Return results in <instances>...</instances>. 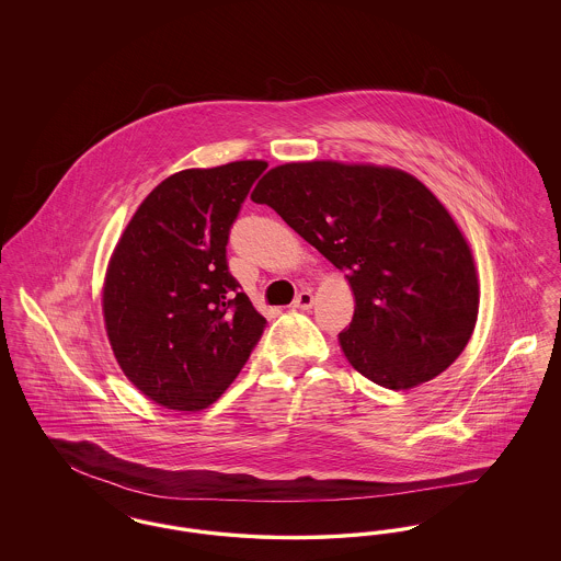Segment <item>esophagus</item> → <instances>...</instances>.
Here are the masks:
<instances>
[{"label": "esophagus", "instance_id": "esophagus-1", "mask_svg": "<svg viewBox=\"0 0 561 561\" xmlns=\"http://www.w3.org/2000/svg\"><path fill=\"white\" fill-rule=\"evenodd\" d=\"M313 302H316V298H313L311 290H302V293L296 294V298H294L293 302V309L309 311V309L313 307Z\"/></svg>", "mask_w": 561, "mask_h": 561}]
</instances>
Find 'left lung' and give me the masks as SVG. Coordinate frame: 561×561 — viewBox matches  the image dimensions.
<instances>
[{
    "mask_svg": "<svg viewBox=\"0 0 561 561\" xmlns=\"http://www.w3.org/2000/svg\"><path fill=\"white\" fill-rule=\"evenodd\" d=\"M343 268L355 298L339 345L376 385L414 389L453 366L480 309L471 245L416 176L391 165L290 161L250 195Z\"/></svg>",
    "mask_w": 561,
    "mask_h": 561,
    "instance_id": "obj_1",
    "label": "left lung"
}]
</instances>
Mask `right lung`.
Instances as JSON below:
<instances>
[{"mask_svg":"<svg viewBox=\"0 0 561 561\" xmlns=\"http://www.w3.org/2000/svg\"><path fill=\"white\" fill-rule=\"evenodd\" d=\"M267 161L181 170L136 208L108 259L103 318L134 387L176 412L218 400L265 318L227 267L229 229Z\"/></svg>","mask_w":561,"mask_h":561,"instance_id":"1","label":"right lung"}]
</instances>
